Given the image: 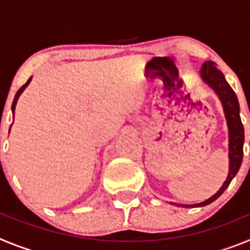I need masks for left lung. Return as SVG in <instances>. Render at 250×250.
<instances>
[{
	"mask_svg": "<svg viewBox=\"0 0 250 250\" xmlns=\"http://www.w3.org/2000/svg\"><path fill=\"white\" fill-rule=\"evenodd\" d=\"M199 76L203 83H207L211 90L219 98L220 103L223 105L225 119H227V125H228L229 132V171L228 176L223 183L222 188L216 191L209 199L204 200L198 204H176V203H170L176 207L184 208H196L204 207V205L210 204L214 200H216L224 193V190L229 187L233 178L237 175L238 170L242 165L243 160V144H244V127H243L242 120L239 115V101H238L237 95L233 91L222 71H219L215 67L213 61H205L199 70Z\"/></svg>",
	"mask_w": 250,
	"mask_h": 250,
	"instance_id": "left-lung-1",
	"label": "left lung"
}]
</instances>
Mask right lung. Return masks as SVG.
Segmentation results:
<instances>
[{
    "label": "right lung",
    "mask_w": 250,
    "mask_h": 250,
    "mask_svg": "<svg viewBox=\"0 0 250 250\" xmlns=\"http://www.w3.org/2000/svg\"><path fill=\"white\" fill-rule=\"evenodd\" d=\"M31 80H32V77H30V79H28V80H27V83H26L25 85L22 86L21 89H20L19 91L16 92V95H15V99H13L12 106H11V110H12V114H13V115H15V109H16V104H17V100H19V98H20V95H21L22 92L25 91V89H26V87H27V86H28V83H31ZM10 129H11V127H10Z\"/></svg>",
    "instance_id": "right-lung-1"
}]
</instances>
